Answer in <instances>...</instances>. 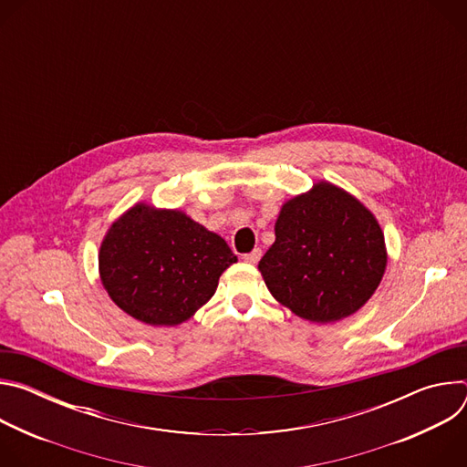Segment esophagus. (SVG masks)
<instances>
[{"mask_svg": "<svg viewBox=\"0 0 467 467\" xmlns=\"http://www.w3.org/2000/svg\"><path fill=\"white\" fill-rule=\"evenodd\" d=\"M260 256H262V251H260V249H253L251 253H245L242 258H244V262H249V264H256V262L260 260Z\"/></svg>", "mask_w": 467, "mask_h": 467, "instance_id": "34e87169", "label": "esophagus"}]
</instances>
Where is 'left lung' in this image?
I'll list each match as a JSON object with an SVG mask.
<instances>
[{"label": "left lung", "mask_w": 467, "mask_h": 467, "mask_svg": "<svg viewBox=\"0 0 467 467\" xmlns=\"http://www.w3.org/2000/svg\"><path fill=\"white\" fill-rule=\"evenodd\" d=\"M386 262L373 213L344 188L319 181L283 205L258 270L283 306L312 323H332L368 303Z\"/></svg>", "instance_id": "8db88e82"}]
</instances>
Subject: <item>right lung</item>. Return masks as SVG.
<instances>
[{"label":"right lung","mask_w":467,"mask_h":467,"mask_svg":"<svg viewBox=\"0 0 467 467\" xmlns=\"http://www.w3.org/2000/svg\"><path fill=\"white\" fill-rule=\"evenodd\" d=\"M99 277L109 297L146 325L190 319L238 258L227 242L182 211L137 203L107 231Z\"/></svg>","instance_id":"add662e5"}]
</instances>
